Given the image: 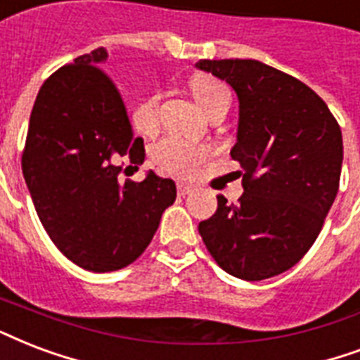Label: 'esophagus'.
I'll return each mask as SVG.
<instances>
[{
    "instance_id": "obj_1",
    "label": "esophagus",
    "mask_w": 360,
    "mask_h": 360,
    "mask_svg": "<svg viewBox=\"0 0 360 360\" xmlns=\"http://www.w3.org/2000/svg\"><path fill=\"white\" fill-rule=\"evenodd\" d=\"M194 191L191 185H185V183H177V194L179 196H186V194H191Z\"/></svg>"
}]
</instances>
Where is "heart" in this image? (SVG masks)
I'll list each match as a JSON object with an SVG mask.
<instances>
[{
  "label": "heart",
  "instance_id": "b5f03b06",
  "mask_svg": "<svg viewBox=\"0 0 360 360\" xmlns=\"http://www.w3.org/2000/svg\"><path fill=\"white\" fill-rule=\"evenodd\" d=\"M191 92L198 105L207 111L210 107L219 103L221 100L230 98L229 89L223 82L215 81L213 77L198 75L191 81ZM158 103H160V94H150L143 100H139L131 109V122L134 128L141 134H153L158 126ZM205 158V149L196 147L177 139V137H164L150 149V162L156 168L166 174L185 175L192 174L196 164Z\"/></svg>",
  "mask_w": 360,
  "mask_h": 360
}]
</instances>
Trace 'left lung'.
<instances>
[{"instance_id":"1","label":"left lung","mask_w":360,"mask_h":360,"mask_svg":"<svg viewBox=\"0 0 360 360\" xmlns=\"http://www.w3.org/2000/svg\"><path fill=\"white\" fill-rule=\"evenodd\" d=\"M240 100L238 141L243 196L198 232L224 271L245 281L283 274L308 253L340 186L344 143L338 120L308 84L259 60H200Z\"/></svg>"}]
</instances>
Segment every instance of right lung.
<instances>
[{"label":"right lung","mask_w":360,"mask_h":360,"mask_svg":"<svg viewBox=\"0 0 360 360\" xmlns=\"http://www.w3.org/2000/svg\"><path fill=\"white\" fill-rule=\"evenodd\" d=\"M105 49L82 54L41 86L30 117L22 174L52 243L84 270L131 264L175 202L172 179L149 172L120 183L124 160H145L119 89L100 64ZM126 172V169H124Z\"/></svg>","instance_id":"right-lung-1"}]
</instances>
